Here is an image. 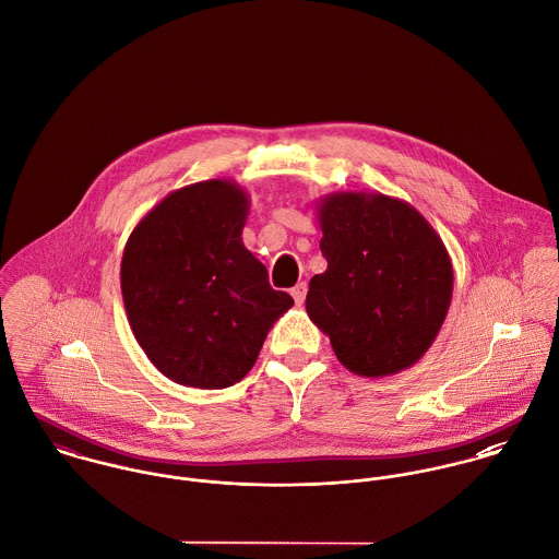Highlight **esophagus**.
<instances>
[{
  "instance_id": "34e87169",
  "label": "esophagus",
  "mask_w": 559,
  "mask_h": 559,
  "mask_svg": "<svg viewBox=\"0 0 559 559\" xmlns=\"http://www.w3.org/2000/svg\"><path fill=\"white\" fill-rule=\"evenodd\" d=\"M306 293H308L306 282L297 284V286L290 290V295H293V299H295V304H297V306H304V301H306Z\"/></svg>"
}]
</instances>
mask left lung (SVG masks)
Here are the masks:
<instances>
[{
    "mask_svg": "<svg viewBox=\"0 0 559 559\" xmlns=\"http://www.w3.org/2000/svg\"><path fill=\"white\" fill-rule=\"evenodd\" d=\"M326 271L306 310L340 364L368 379L399 374L432 346L454 290L450 253L408 202L335 191L317 202Z\"/></svg>",
    "mask_w": 559,
    "mask_h": 559,
    "instance_id": "8db88e82",
    "label": "left lung"
}]
</instances>
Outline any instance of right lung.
<instances>
[{"label": "right lung", "mask_w": 559, "mask_h": 559, "mask_svg": "<svg viewBox=\"0 0 559 559\" xmlns=\"http://www.w3.org/2000/svg\"><path fill=\"white\" fill-rule=\"evenodd\" d=\"M247 215L239 182L202 180L167 193L124 245L120 288L131 331L178 385L239 383L275 320L295 306L242 245Z\"/></svg>", "instance_id": "add662e5"}]
</instances>
